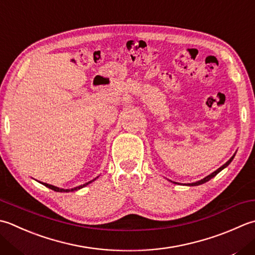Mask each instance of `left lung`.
<instances>
[{"label":"left lung","mask_w":255,"mask_h":255,"mask_svg":"<svg viewBox=\"0 0 255 255\" xmlns=\"http://www.w3.org/2000/svg\"><path fill=\"white\" fill-rule=\"evenodd\" d=\"M234 156H236V154H233V156L230 158V160H229L228 162H226V163H224L223 164V166L222 167H220V168H219L218 169V170H216V171H214V172H212L211 174H209V176L208 177H206V178H203V179H201V180L200 181H197V182H193V183H189V186H199V184H202V183H204V182H207V181H209V180H210V179H212L213 177H216L217 176V174L219 173V172H220L221 170H222V169H224V168H226L227 166H229V164H230V162L233 160V158H234Z\"/></svg>","instance_id":"obj_1"}]
</instances>
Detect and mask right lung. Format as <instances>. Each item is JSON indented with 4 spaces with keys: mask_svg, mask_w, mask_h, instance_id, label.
<instances>
[{
    "mask_svg": "<svg viewBox=\"0 0 255 255\" xmlns=\"http://www.w3.org/2000/svg\"><path fill=\"white\" fill-rule=\"evenodd\" d=\"M96 179V178H95ZM94 179V180H95ZM94 180H92V181H89V182H87V183H85V184H82V186H78V187H76V188H73V189H61V188H57V187H55V186H52V184H48V183H44V182H42L45 187H47V188H49V189H52V190H54V191H57V192H69V191H75V190H78V189H81V188H83V187H85V186H87V184H89L91 182H93Z\"/></svg>",
    "mask_w": 255,
    "mask_h": 255,
    "instance_id": "obj_1",
    "label": "right lung"
}]
</instances>
